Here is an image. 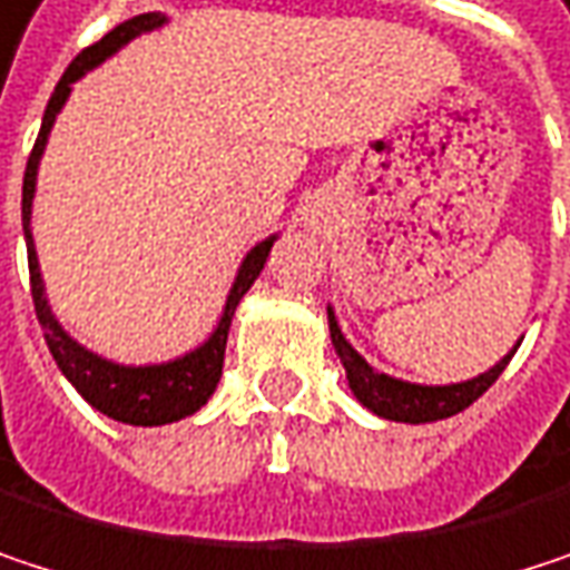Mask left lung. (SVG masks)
<instances>
[{
  "mask_svg": "<svg viewBox=\"0 0 570 570\" xmlns=\"http://www.w3.org/2000/svg\"><path fill=\"white\" fill-rule=\"evenodd\" d=\"M328 328H332V345L345 365V375H348V389L355 392V399L375 412L379 419H389V422H409V425H422V422H441V419H451L458 412H464L471 402H478L494 382L498 375L508 368L511 355L518 352V345L494 365L488 368L484 375L471 379V382H458V385H412V382H399L392 375H382L375 372L342 335L338 322H335V312L328 308Z\"/></svg>",
  "mask_w": 570,
  "mask_h": 570,
  "instance_id": "1",
  "label": "left lung"
}]
</instances>
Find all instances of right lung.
Masks as SVG:
<instances>
[{
  "instance_id": "right-lung-1",
  "label": "right lung",
  "mask_w": 570,
  "mask_h": 570,
  "mask_svg": "<svg viewBox=\"0 0 570 570\" xmlns=\"http://www.w3.org/2000/svg\"><path fill=\"white\" fill-rule=\"evenodd\" d=\"M165 22L161 12H142L122 26H116L112 32H106L96 46L82 49L72 66L66 69V76L59 79L49 106H46V116H42V129H39V139L32 145V155L26 161V178H22V228H26V248H29V282H32V302H36V318L39 325L46 328V345L56 358V365L62 368V375L76 385V392L92 405L99 409L102 415L116 419V422H126V425H168V422H178L185 415H195L215 392L218 379H222V362H225V342H228V325H232V315L242 302V295L252 288V282L258 278V272L265 268V258L275 245V235L258 242L238 275H235V285L228 292V302H225V312L215 325V332L208 335L205 345H198L195 352L175 358V362H165V365H142V368H132V365H116V362H106L99 355H92L89 348H82L76 338H69V332L56 322L49 302H46V285H42V275H39V258H36V245H32V228H29V218H32V195H36V171H39V158L46 151V139L52 132V122L59 116V109L66 106L69 92H72V82L82 79L89 69H96L99 62H106L116 49H122L129 39L151 32Z\"/></svg>"
}]
</instances>
